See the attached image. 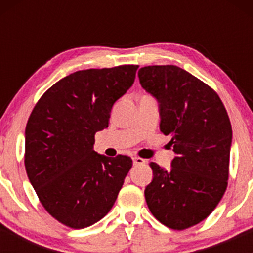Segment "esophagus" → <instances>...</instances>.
<instances>
[{
    "instance_id": "1",
    "label": "esophagus",
    "mask_w": 253,
    "mask_h": 253,
    "mask_svg": "<svg viewBox=\"0 0 253 253\" xmlns=\"http://www.w3.org/2000/svg\"><path fill=\"white\" fill-rule=\"evenodd\" d=\"M145 164V160L143 159V158H139V157H134L133 158V165L134 167H137V165H143Z\"/></svg>"
}]
</instances>
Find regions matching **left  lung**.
Here are the masks:
<instances>
[{
    "label": "left lung",
    "instance_id": "left-lung-1",
    "mask_svg": "<svg viewBox=\"0 0 253 253\" xmlns=\"http://www.w3.org/2000/svg\"><path fill=\"white\" fill-rule=\"evenodd\" d=\"M138 77L159 103L160 131L170 136L176 154L169 170L149 164L145 201L160 223L185 230L205 220L225 193L230 120L214 89L177 66H147Z\"/></svg>",
    "mask_w": 253,
    "mask_h": 253
}]
</instances>
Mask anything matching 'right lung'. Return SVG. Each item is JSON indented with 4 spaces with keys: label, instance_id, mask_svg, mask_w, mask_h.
<instances>
[{
    "label": "right lung",
    "instance_id": "obj_1",
    "mask_svg": "<svg viewBox=\"0 0 253 253\" xmlns=\"http://www.w3.org/2000/svg\"><path fill=\"white\" fill-rule=\"evenodd\" d=\"M137 65L77 71L48 88L25 127L24 164L40 203L51 216L83 229L110 211L132 159L93 149L109 126L112 105L133 84Z\"/></svg>",
    "mask_w": 253,
    "mask_h": 253
}]
</instances>
